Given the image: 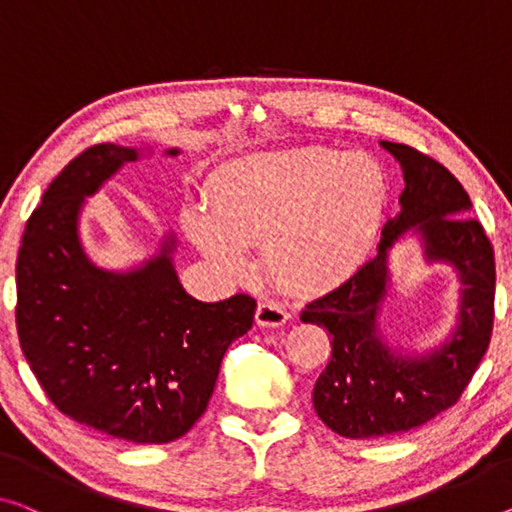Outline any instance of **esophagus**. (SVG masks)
<instances>
[{
    "mask_svg": "<svg viewBox=\"0 0 512 512\" xmlns=\"http://www.w3.org/2000/svg\"><path fill=\"white\" fill-rule=\"evenodd\" d=\"M288 320V313L283 306L274 302H261L256 309V325L261 327H281Z\"/></svg>",
    "mask_w": 512,
    "mask_h": 512,
    "instance_id": "obj_1",
    "label": "esophagus"
}]
</instances>
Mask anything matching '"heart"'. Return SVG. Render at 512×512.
I'll return each mask as SVG.
<instances>
[{
  "label": "heart",
  "mask_w": 512,
  "mask_h": 512,
  "mask_svg": "<svg viewBox=\"0 0 512 512\" xmlns=\"http://www.w3.org/2000/svg\"><path fill=\"white\" fill-rule=\"evenodd\" d=\"M387 176L373 157L332 148L247 157L206 183V203H187L183 229L231 277L247 272L245 247L261 245L279 288L313 295L348 279L380 229Z\"/></svg>",
  "instance_id": "b5f03b06"
}]
</instances>
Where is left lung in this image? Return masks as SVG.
I'll return each mask as SVG.
<instances>
[{
  "mask_svg": "<svg viewBox=\"0 0 512 512\" xmlns=\"http://www.w3.org/2000/svg\"><path fill=\"white\" fill-rule=\"evenodd\" d=\"M382 148L403 169L398 217L384 224L371 261L302 311V322L332 336V359L313 387V407L327 428L350 439L400 435L458 403L487 352L494 322V249L481 222L467 217L465 187L412 146L382 141ZM407 230L422 235L429 262L453 264L463 283L459 325L423 356L391 349L376 325L388 289V249Z\"/></svg>",
  "mask_w": 512,
  "mask_h": 512,
  "instance_id": "left-lung-1",
  "label": "left lung"
}]
</instances>
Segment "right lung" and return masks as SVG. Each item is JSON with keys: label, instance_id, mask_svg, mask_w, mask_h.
Masks as SVG:
<instances>
[{"label": "right lung", "instance_id": "right-lung-1", "mask_svg": "<svg viewBox=\"0 0 512 512\" xmlns=\"http://www.w3.org/2000/svg\"><path fill=\"white\" fill-rule=\"evenodd\" d=\"M167 155H178L171 148ZM137 148H86L31 212L15 265L20 348L59 412L132 444H167L206 412L229 345L247 334L256 300L199 302L178 281L171 254L128 272L84 254L80 212Z\"/></svg>", "mask_w": 512, "mask_h": 512}]
</instances>
